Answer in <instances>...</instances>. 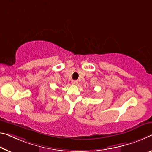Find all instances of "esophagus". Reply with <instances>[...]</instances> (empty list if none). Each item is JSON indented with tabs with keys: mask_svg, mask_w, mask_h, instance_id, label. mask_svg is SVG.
Wrapping results in <instances>:
<instances>
[{
	"mask_svg": "<svg viewBox=\"0 0 152 152\" xmlns=\"http://www.w3.org/2000/svg\"><path fill=\"white\" fill-rule=\"evenodd\" d=\"M72 85H76L77 84H78V81H77V80H72Z\"/></svg>",
	"mask_w": 152,
	"mask_h": 152,
	"instance_id": "obj_1",
	"label": "esophagus"
}]
</instances>
